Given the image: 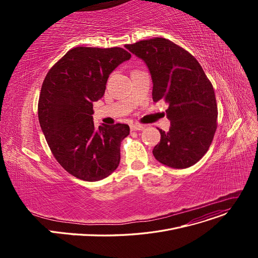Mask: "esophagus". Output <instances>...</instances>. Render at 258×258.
<instances>
[{
    "label": "esophagus",
    "mask_w": 258,
    "mask_h": 258,
    "mask_svg": "<svg viewBox=\"0 0 258 258\" xmlns=\"http://www.w3.org/2000/svg\"><path fill=\"white\" fill-rule=\"evenodd\" d=\"M144 125H142V124H138V123H135V124H132L131 125V130L132 131H142V130H144Z\"/></svg>",
    "instance_id": "34e87169"
}]
</instances>
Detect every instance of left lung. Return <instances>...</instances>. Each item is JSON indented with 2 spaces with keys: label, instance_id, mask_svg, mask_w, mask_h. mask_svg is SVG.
Listing matches in <instances>:
<instances>
[{
  "label": "left lung",
  "instance_id": "1",
  "mask_svg": "<svg viewBox=\"0 0 258 258\" xmlns=\"http://www.w3.org/2000/svg\"><path fill=\"white\" fill-rule=\"evenodd\" d=\"M144 60L153 79V100L168 103L167 133L159 128L155 158L172 168H187L204 156L218 126L213 87L190 53L164 37L124 46Z\"/></svg>",
  "mask_w": 258,
  "mask_h": 258
}]
</instances>
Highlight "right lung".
<instances>
[{
    "instance_id": "add662e5",
    "label": "right lung",
    "mask_w": 258,
    "mask_h": 258,
    "mask_svg": "<svg viewBox=\"0 0 258 258\" xmlns=\"http://www.w3.org/2000/svg\"><path fill=\"white\" fill-rule=\"evenodd\" d=\"M126 50L76 47L47 73L38 99V120L58 163L75 178L95 182L119 165L127 124L94 125L93 103L104 94L108 76L131 58Z\"/></svg>"
}]
</instances>
